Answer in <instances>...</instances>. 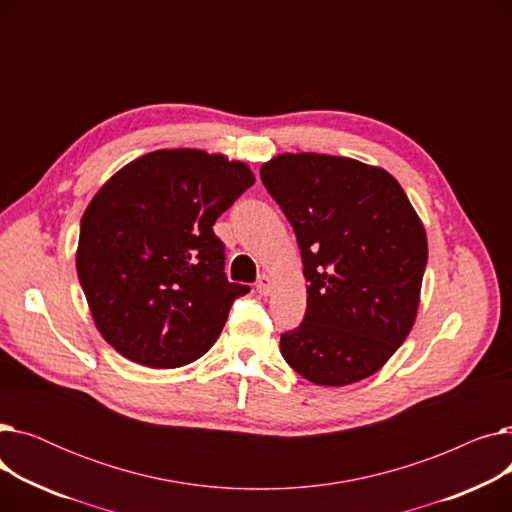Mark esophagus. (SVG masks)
I'll list each match as a JSON object with an SVG mask.
<instances>
[{"instance_id":"obj_1","label":"esophagus","mask_w":512,"mask_h":512,"mask_svg":"<svg viewBox=\"0 0 512 512\" xmlns=\"http://www.w3.org/2000/svg\"><path fill=\"white\" fill-rule=\"evenodd\" d=\"M272 288H274V280L270 278V276H261L259 280H257V292L261 294V297H267V294L272 292Z\"/></svg>"}]
</instances>
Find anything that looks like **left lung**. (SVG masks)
<instances>
[{
    "instance_id": "left-lung-1",
    "label": "left lung",
    "mask_w": 512,
    "mask_h": 512,
    "mask_svg": "<svg viewBox=\"0 0 512 512\" xmlns=\"http://www.w3.org/2000/svg\"><path fill=\"white\" fill-rule=\"evenodd\" d=\"M301 247L303 324L282 334L286 363L317 386L361 382L409 336L427 236L392 174L351 157L282 153L261 166Z\"/></svg>"
}]
</instances>
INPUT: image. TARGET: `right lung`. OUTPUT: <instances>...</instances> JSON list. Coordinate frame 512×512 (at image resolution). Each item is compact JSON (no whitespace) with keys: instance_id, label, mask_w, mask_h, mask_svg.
<instances>
[{"instance_id":"add662e5","label":"right lung","mask_w":512,"mask_h":512,"mask_svg":"<svg viewBox=\"0 0 512 512\" xmlns=\"http://www.w3.org/2000/svg\"><path fill=\"white\" fill-rule=\"evenodd\" d=\"M255 184L242 161L159 149L107 180L80 220L76 272L101 336L145 367L174 369L218 340L234 299L220 215Z\"/></svg>"}]
</instances>
